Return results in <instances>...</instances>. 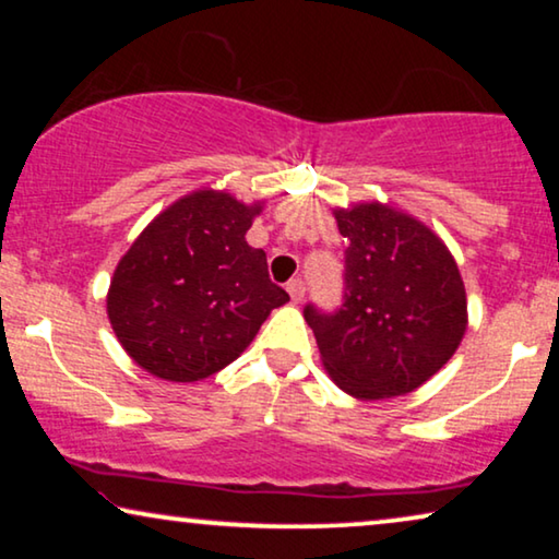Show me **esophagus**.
I'll use <instances>...</instances> for the list:
<instances>
[{
    "label": "esophagus",
    "instance_id": "1",
    "mask_svg": "<svg viewBox=\"0 0 559 559\" xmlns=\"http://www.w3.org/2000/svg\"><path fill=\"white\" fill-rule=\"evenodd\" d=\"M287 293H289V300L293 302H300L305 297V282L302 280H293L287 285Z\"/></svg>",
    "mask_w": 559,
    "mask_h": 559
}]
</instances>
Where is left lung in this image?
I'll return each mask as SVG.
<instances>
[{"instance_id": "8db88e82", "label": "left lung", "mask_w": 559, "mask_h": 559, "mask_svg": "<svg viewBox=\"0 0 559 559\" xmlns=\"http://www.w3.org/2000/svg\"><path fill=\"white\" fill-rule=\"evenodd\" d=\"M348 239L338 312L308 305L320 361L335 386L364 402L423 386L461 346L465 285L445 241L409 213L379 201L333 211Z\"/></svg>"}]
</instances>
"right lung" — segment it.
I'll return each mask as SVG.
<instances>
[{
    "label": "right lung",
    "mask_w": 559,
    "mask_h": 559,
    "mask_svg": "<svg viewBox=\"0 0 559 559\" xmlns=\"http://www.w3.org/2000/svg\"><path fill=\"white\" fill-rule=\"evenodd\" d=\"M264 203L193 190L150 221L114 270L106 312L129 358L165 381H201L236 361L289 300L247 243Z\"/></svg>",
    "instance_id": "obj_1"
}]
</instances>
